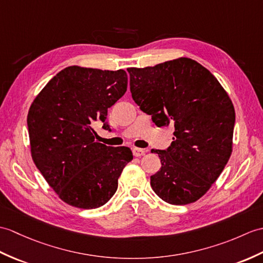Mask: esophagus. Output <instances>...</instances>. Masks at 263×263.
<instances>
[{"label":"esophagus","instance_id":"esophagus-1","mask_svg":"<svg viewBox=\"0 0 263 263\" xmlns=\"http://www.w3.org/2000/svg\"><path fill=\"white\" fill-rule=\"evenodd\" d=\"M133 152V156L134 157H141V156H144L145 155V150L144 149H140V148H133L132 150Z\"/></svg>","mask_w":263,"mask_h":263}]
</instances>
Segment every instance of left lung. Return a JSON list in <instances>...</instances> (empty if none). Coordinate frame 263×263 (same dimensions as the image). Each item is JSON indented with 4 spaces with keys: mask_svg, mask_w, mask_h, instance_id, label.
Listing matches in <instances>:
<instances>
[{
    "mask_svg": "<svg viewBox=\"0 0 263 263\" xmlns=\"http://www.w3.org/2000/svg\"><path fill=\"white\" fill-rule=\"evenodd\" d=\"M127 71L140 109L158 127H175L168 149L151 150L161 161L159 172L150 177L152 189L166 203H194L214 184L231 157L233 104L212 72L193 59Z\"/></svg>",
    "mask_w": 263,
    "mask_h": 263,
    "instance_id": "8db88e82",
    "label": "left lung"
}]
</instances>
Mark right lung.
<instances>
[{
    "label": "right lung",
    "mask_w": 263,
    "mask_h": 263,
    "mask_svg": "<svg viewBox=\"0 0 263 263\" xmlns=\"http://www.w3.org/2000/svg\"><path fill=\"white\" fill-rule=\"evenodd\" d=\"M126 88L123 69L70 66L52 77L31 104L27 123L33 162L65 203L97 209L117 192L132 151L96 142L93 126L101 122L111 131L107 108Z\"/></svg>",
    "instance_id": "right-lung-1"
}]
</instances>
